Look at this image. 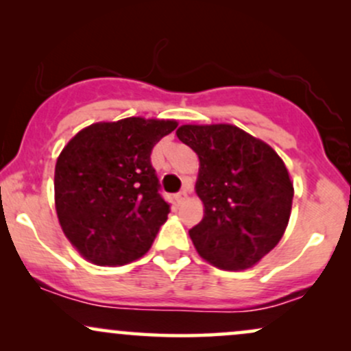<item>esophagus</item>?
<instances>
[{
  "instance_id": "34e87169",
  "label": "esophagus",
  "mask_w": 351,
  "mask_h": 351,
  "mask_svg": "<svg viewBox=\"0 0 351 351\" xmlns=\"http://www.w3.org/2000/svg\"><path fill=\"white\" fill-rule=\"evenodd\" d=\"M186 198H188V191H186V189H183V191L176 193V195H175L176 203H183V201L186 199Z\"/></svg>"
}]
</instances>
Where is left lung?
<instances>
[{"instance_id": "left-lung-1", "label": "left lung", "mask_w": 351, "mask_h": 351, "mask_svg": "<svg viewBox=\"0 0 351 351\" xmlns=\"http://www.w3.org/2000/svg\"><path fill=\"white\" fill-rule=\"evenodd\" d=\"M176 136L198 155L196 195L204 206L189 231L196 251L223 271H245L279 244L293 183L271 145L231 123L181 125Z\"/></svg>"}]
</instances>
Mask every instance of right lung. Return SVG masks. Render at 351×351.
I'll use <instances>...</instances> for the list:
<instances>
[{
	"label": "right lung",
	"mask_w": 351,
	"mask_h": 351,
	"mask_svg": "<svg viewBox=\"0 0 351 351\" xmlns=\"http://www.w3.org/2000/svg\"><path fill=\"white\" fill-rule=\"evenodd\" d=\"M176 120L128 117L82 128L56 162L54 203L60 229L84 259L123 265L152 247L170 206L158 195L153 147Z\"/></svg>",
	"instance_id": "right-lung-1"
}]
</instances>
